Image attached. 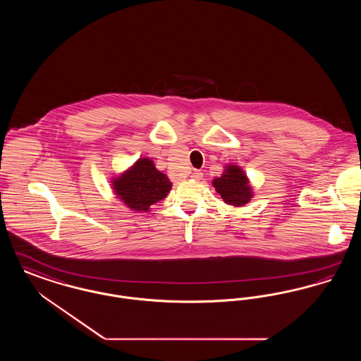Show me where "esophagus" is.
Masks as SVG:
<instances>
[{
    "label": "esophagus",
    "mask_w": 361,
    "mask_h": 361,
    "mask_svg": "<svg viewBox=\"0 0 361 361\" xmlns=\"http://www.w3.org/2000/svg\"><path fill=\"white\" fill-rule=\"evenodd\" d=\"M193 180H196V181H200L202 178H203V173L200 172V171H195V172L192 173V176H190Z\"/></svg>",
    "instance_id": "34e87169"
}]
</instances>
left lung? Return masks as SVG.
<instances>
[{
  "label": "left lung",
  "instance_id": "obj_1",
  "mask_svg": "<svg viewBox=\"0 0 361 361\" xmlns=\"http://www.w3.org/2000/svg\"><path fill=\"white\" fill-rule=\"evenodd\" d=\"M212 185L228 206H246L255 196L253 187L250 185V180L246 173L234 164L226 165L222 176L212 180Z\"/></svg>",
  "mask_w": 361,
  "mask_h": 361
}]
</instances>
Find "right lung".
<instances>
[{
	"label": "right lung",
	"instance_id": "add662e5",
	"mask_svg": "<svg viewBox=\"0 0 361 361\" xmlns=\"http://www.w3.org/2000/svg\"><path fill=\"white\" fill-rule=\"evenodd\" d=\"M111 188L121 203L135 212H149L150 207L165 199L172 183L155 168L152 158L137 159L128 169L111 178Z\"/></svg>",
	"mask_w": 361,
	"mask_h": 361
}]
</instances>
